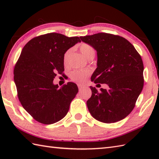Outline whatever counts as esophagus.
I'll return each mask as SVG.
<instances>
[{"label": "esophagus", "instance_id": "obj_1", "mask_svg": "<svg viewBox=\"0 0 159 159\" xmlns=\"http://www.w3.org/2000/svg\"><path fill=\"white\" fill-rule=\"evenodd\" d=\"M78 87H79V90H80V89H83L84 87H85V86H83V85H79V84H78Z\"/></svg>", "mask_w": 159, "mask_h": 159}]
</instances>
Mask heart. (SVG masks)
Masks as SVG:
<instances>
[{
  "instance_id": "b5f03b06",
  "label": "heart",
  "mask_w": 159,
  "mask_h": 159,
  "mask_svg": "<svg viewBox=\"0 0 159 159\" xmlns=\"http://www.w3.org/2000/svg\"><path fill=\"white\" fill-rule=\"evenodd\" d=\"M79 50L80 53L85 57L87 59L90 60L93 59L96 55V50L89 43H82L79 46ZM72 52V50H68L65 52L63 55V63L65 66H67L69 62V59ZM90 72L88 70H75L72 71L70 74L71 80L74 82L78 83H82L85 81V79L89 76Z\"/></svg>"
}]
</instances>
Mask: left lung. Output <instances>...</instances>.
<instances>
[{
    "mask_svg": "<svg viewBox=\"0 0 159 159\" xmlns=\"http://www.w3.org/2000/svg\"><path fill=\"white\" fill-rule=\"evenodd\" d=\"M80 38L97 51L98 67L91 80L109 86L99 92L90 87L92 94L87 105L91 115L104 123L123 120L133 110L143 89L142 59L123 37L99 33Z\"/></svg>",
    "mask_w": 159,
    "mask_h": 159,
    "instance_id": "8db88e82",
    "label": "left lung"
}]
</instances>
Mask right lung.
Wrapping results in <instances>:
<instances>
[{"label": "right lung", "mask_w": 159, "mask_h": 159, "mask_svg": "<svg viewBox=\"0 0 159 159\" xmlns=\"http://www.w3.org/2000/svg\"><path fill=\"white\" fill-rule=\"evenodd\" d=\"M80 42L79 37L50 33L35 37L24 46L13 70L14 81L22 106L37 121L54 124L68 112L78 87L68 83L59 88L53 80L64 71V54Z\"/></svg>", "instance_id": "right-lung-1"}]
</instances>
